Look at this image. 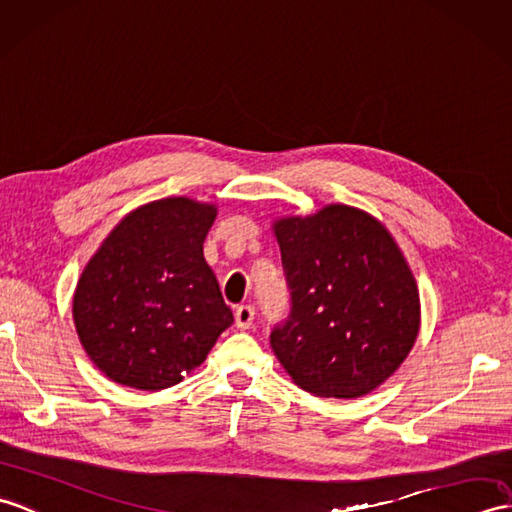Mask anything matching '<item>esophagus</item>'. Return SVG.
Returning a JSON list of instances; mask_svg holds the SVG:
<instances>
[{"instance_id":"esophagus-1","label":"esophagus","mask_w":512,"mask_h":512,"mask_svg":"<svg viewBox=\"0 0 512 512\" xmlns=\"http://www.w3.org/2000/svg\"><path fill=\"white\" fill-rule=\"evenodd\" d=\"M255 320V307L253 305H240L235 310V327L237 329H248Z\"/></svg>"}]
</instances>
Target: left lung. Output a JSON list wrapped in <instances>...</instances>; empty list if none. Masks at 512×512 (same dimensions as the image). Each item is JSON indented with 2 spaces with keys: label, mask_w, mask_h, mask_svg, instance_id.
<instances>
[{
  "label": "left lung",
  "mask_w": 512,
  "mask_h": 512,
  "mask_svg": "<svg viewBox=\"0 0 512 512\" xmlns=\"http://www.w3.org/2000/svg\"><path fill=\"white\" fill-rule=\"evenodd\" d=\"M290 312L270 347L303 390L353 399L397 371L419 334V292L390 233L331 205L275 224Z\"/></svg>",
  "instance_id": "8db88e82"
}]
</instances>
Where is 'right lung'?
Segmentation results:
<instances>
[{"label":"right lung","instance_id":"obj_1","mask_svg":"<svg viewBox=\"0 0 512 512\" xmlns=\"http://www.w3.org/2000/svg\"><path fill=\"white\" fill-rule=\"evenodd\" d=\"M216 209L187 198L139 207L82 270L74 323L82 347L113 382L161 390L205 362L231 307L202 255Z\"/></svg>","mask_w":512,"mask_h":512}]
</instances>
